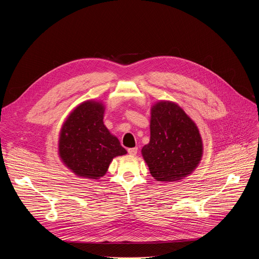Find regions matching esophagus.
Masks as SVG:
<instances>
[{
    "label": "esophagus",
    "mask_w": 259,
    "mask_h": 259,
    "mask_svg": "<svg viewBox=\"0 0 259 259\" xmlns=\"http://www.w3.org/2000/svg\"><path fill=\"white\" fill-rule=\"evenodd\" d=\"M137 147H131V149H128V153L130 154V155H132V156H134V155H136L137 154Z\"/></svg>",
    "instance_id": "esophagus-1"
}]
</instances>
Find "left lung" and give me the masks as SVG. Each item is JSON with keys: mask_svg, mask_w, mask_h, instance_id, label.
<instances>
[{"mask_svg": "<svg viewBox=\"0 0 259 259\" xmlns=\"http://www.w3.org/2000/svg\"><path fill=\"white\" fill-rule=\"evenodd\" d=\"M202 139L196 124L175 103L153 106L151 140L142 156L158 181H177L191 174L201 161Z\"/></svg>", "mask_w": 259, "mask_h": 259, "instance_id": "1", "label": "left lung"}]
</instances>
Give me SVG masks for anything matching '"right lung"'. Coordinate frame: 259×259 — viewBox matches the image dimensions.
<instances>
[{"mask_svg":"<svg viewBox=\"0 0 259 259\" xmlns=\"http://www.w3.org/2000/svg\"><path fill=\"white\" fill-rule=\"evenodd\" d=\"M104 107L86 101L69 115L59 138V156L79 176L97 179L103 176L117 156L127 154L117 137L103 124Z\"/></svg>","mask_w":259,"mask_h":259,"instance_id":"obj_1","label":"right lung"}]
</instances>
